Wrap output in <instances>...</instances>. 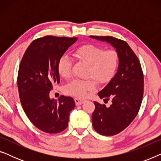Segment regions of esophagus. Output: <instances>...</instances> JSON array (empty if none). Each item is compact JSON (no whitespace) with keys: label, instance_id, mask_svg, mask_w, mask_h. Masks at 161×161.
I'll list each match as a JSON object with an SVG mask.
<instances>
[{"label":"esophagus","instance_id":"obj_1","mask_svg":"<svg viewBox=\"0 0 161 161\" xmlns=\"http://www.w3.org/2000/svg\"><path fill=\"white\" fill-rule=\"evenodd\" d=\"M75 104L77 105H81L83 104V103L85 102L84 100H83V99H80V98H75Z\"/></svg>","mask_w":161,"mask_h":161}]
</instances>
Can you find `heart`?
I'll list each match as a JSON object with an SVG mask.
<instances>
[{"instance_id":"1","label":"heart","mask_w":161,"mask_h":161,"mask_svg":"<svg viewBox=\"0 0 161 161\" xmlns=\"http://www.w3.org/2000/svg\"><path fill=\"white\" fill-rule=\"evenodd\" d=\"M74 56L79 61L89 65L87 78H91L98 83L109 82L116 73L119 65V55L115 50H105L94 45H85L78 47ZM72 61L69 57L61 56L57 69L61 78L68 79L71 76ZM95 89L93 80H74L65 88L66 92L77 97H85L89 92Z\"/></svg>"}]
</instances>
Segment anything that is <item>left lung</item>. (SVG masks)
Returning a JSON list of instances; mask_svg holds the SVG:
<instances>
[{
	"label": "left lung",
	"instance_id": "1",
	"mask_svg": "<svg viewBox=\"0 0 161 161\" xmlns=\"http://www.w3.org/2000/svg\"><path fill=\"white\" fill-rule=\"evenodd\" d=\"M105 42L119 55L117 72L109 83L98 92L100 99L111 100L110 106L96 101L92 114V125L103 136L116 135L125 130L137 115L144 93V75L140 61L126 42L113 36H90Z\"/></svg>",
	"mask_w": 161,
	"mask_h": 161
}]
</instances>
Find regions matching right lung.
I'll use <instances>...</instances> for the list:
<instances>
[{
  "mask_svg": "<svg viewBox=\"0 0 161 161\" xmlns=\"http://www.w3.org/2000/svg\"><path fill=\"white\" fill-rule=\"evenodd\" d=\"M77 37L46 36L33 41L19 64L17 87L22 107L32 124L42 131L58 133L67 128L74 109L71 97H50L53 86L60 83L58 60Z\"/></svg>",
  "mask_w": 161,
  "mask_h": 161,
  "instance_id": "1",
  "label": "right lung"
}]
</instances>
